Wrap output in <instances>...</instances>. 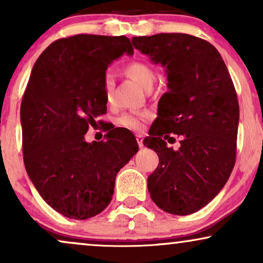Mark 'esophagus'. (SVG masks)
<instances>
[{
  "label": "esophagus",
  "mask_w": 263,
  "mask_h": 263,
  "mask_svg": "<svg viewBox=\"0 0 263 263\" xmlns=\"http://www.w3.org/2000/svg\"><path fill=\"white\" fill-rule=\"evenodd\" d=\"M137 141H138L139 146H140V147L144 146V137H142L141 134H138L137 135Z\"/></svg>",
  "instance_id": "esophagus-1"
}]
</instances>
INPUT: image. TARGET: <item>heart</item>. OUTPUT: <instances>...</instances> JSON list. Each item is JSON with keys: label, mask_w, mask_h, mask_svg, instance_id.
I'll return each mask as SVG.
<instances>
[{"label": "heart", "mask_w": 263, "mask_h": 263, "mask_svg": "<svg viewBox=\"0 0 263 263\" xmlns=\"http://www.w3.org/2000/svg\"><path fill=\"white\" fill-rule=\"evenodd\" d=\"M124 72L129 78H132L134 82H137L145 90L150 89L156 80V73L152 69L151 66L144 62H130L124 67ZM113 87H115V80H113L112 74L107 73L103 77V90H105L106 100L108 102L112 101ZM146 118L145 115H139V113H124L118 118V124L124 126L130 130H141L144 128V119Z\"/></svg>", "instance_id": "b5f03b06"}]
</instances>
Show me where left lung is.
I'll return each mask as SVG.
<instances>
[{
  "instance_id": "1",
  "label": "left lung",
  "mask_w": 263,
  "mask_h": 263,
  "mask_svg": "<svg viewBox=\"0 0 263 263\" xmlns=\"http://www.w3.org/2000/svg\"><path fill=\"white\" fill-rule=\"evenodd\" d=\"M132 42L164 67L168 80L144 139L160 158L147 178L148 193L161 210L190 215L215 199L234 167L239 103L232 78L217 48L193 35L157 34ZM171 134L182 138L178 151L166 146Z\"/></svg>"
}]
</instances>
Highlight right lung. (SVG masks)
<instances>
[{"mask_svg": "<svg viewBox=\"0 0 263 263\" xmlns=\"http://www.w3.org/2000/svg\"><path fill=\"white\" fill-rule=\"evenodd\" d=\"M124 53H134L128 37L80 34L52 42L32 67L21 106L24 166L42 199L68 218L102 212L117 173L139 150L124 128L85 141L107 111V68Z\"/></svg>", "mask_w": 263, "mask_h": 263, "instance_id": "add662e5", "label": "right lung"}]
</instances>
